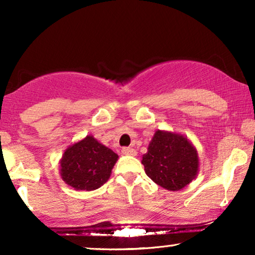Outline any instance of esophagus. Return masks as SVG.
I'll return each instance as SVG.
<instances>
[{
  "label": "esophagus",
  "mask_w": 255,
  "mask_h": 255,
  "mask_svg": "<svg viewBox=\"0 0 255 255\" xmlns=\"http://www.w3.org/2000/svg\"><path fill=\"white\" fill-rule=\"evenodd\" d=\"M121 151H123L124 155H127V156H135L136 155V150L130 148V146H125Z\"/></svg>",
  "instance_id": "34e87169"
}]
</instances>
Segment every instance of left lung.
<instances>
[{
	"label": "left lung",
	"instance_id": "1",
	"mask_svg": "<svg viewBox=\"0 0 255 255\" xmlns=\"http://www.w3.org/2000/svg\"><path fill=\"white\" fill-rule=\"evenodd\" d=\"M145 173L160 187L179 191L196 177L198 152L182 135L157 130L143 155Z\"/></svg>",
	"mask_w": 255,
	"mask_h": 255
}]
</instances>
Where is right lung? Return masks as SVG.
Wrapping results in <instances>:
<instances>
[{
	"label": "right lung",
	"mask_w": 255,
	"mask_h": 255,
	"mask_svg": "<svg viewBox=\"0 0 255 255\" xmlns=\"http://www.w3.org/2000/svg\"><path fill=\"white\" fill-rule=\"evenodd\" d=\"M118 155L92 136L69 146L61 159V177L77 191H93L109 180Z\"/></svg>",
	"instance_id": "right-lung-1"
}]
</instances>
